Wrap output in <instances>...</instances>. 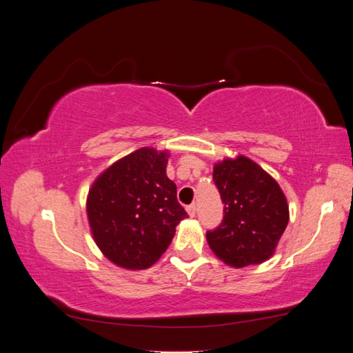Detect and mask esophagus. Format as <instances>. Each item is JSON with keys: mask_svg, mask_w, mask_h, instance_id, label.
I'll return each mask as SVG.
<instances>
[{"mask_svg": "<svg viewBox=\"0 0 353 353\" xmlns=\"http://www.w3.org/2000/svg\"><path fill=\"white\" fill-rule=\"evenodd\" d=\"M187 213H188L190 218H194V216H196V205L187 206Z\"/></svg>", "mask_w": 353, "mask_h": 353, "instance_id": "esophagus-1", "label": "esophagus"}]
</instances>
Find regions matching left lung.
Returning <instances> with one entry per match:
<instances>
[{"label": "left lung", "mask_w": 353, "mask_h": 353, "mask_svg": "<svg viewBox=\"0 0 353 353\" xmlns=\"http://www.w3.org/2000/svg\"><path fill=\"white\" fill-rule=\"evenodd\" d=\"M213 181L223 203V219L206 232L212 252L232 268L268 261L290 218L279 183L241 154L216 162Z\"/></svg>", "instance_id": "1"}]
</instances>
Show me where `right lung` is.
<instances>
[{"label":"right lung","mask_w":353,"mask_h":353,"mask_svg":"<svg viewBox=\"0 0 353 353\" xmlns=\"http://www.w3.org/2000/svg\"><path fill=\"white\" fill-rule=\"evenodd\" d=\"M168 150L143 147L95 178L87 216L95 244L116 266L147 270L156 263L187 213L166 176Z\"/></svg>","instance_id":"obj_1"}]
</instances>
